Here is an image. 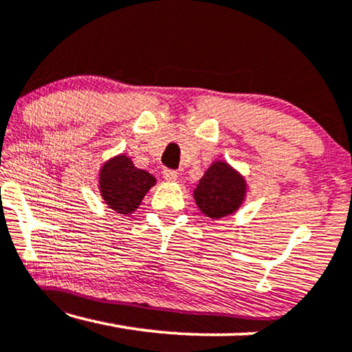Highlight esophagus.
I'll use <instances>...</instances> for the list:
<instances>
[{"label":"esophagus","instance_id":"34e87169","mask_svg":"<svg viewBox=\"0 0 352 352\" xmlns=\"http://www.w3.org/2000/svg\"><path fill=\"white\" fill-rule=\"evenodd\" d=\"M163 177H165L166 181H177V177H179V173H177L176 170H170V168H166L165 171H163Z\"/></svg>","mask_w":352,"mask_h":352}]
</instances>
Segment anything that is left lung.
Masks as SVG:
<instances>
[{"label":"left lung","instance_id":"8db88e82","mask_svg":"<svg viewBox=\"0 0 352 352\" xmlns=\"http://www.w3.org/2000/svg\"><path fill=\"white\" fill-rule=\"evenodd\" d=\"M245 181L228 163L214 162L201 177L194 190V199L210 218H223L234 213L242 205Z\"/></svg>","mask_w":352,"mask_h":352}]
</instances>
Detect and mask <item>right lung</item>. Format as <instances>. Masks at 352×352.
Returning a JSON list of instances; mask_svg holds the SVG:
<instances>
[{"label": "right lung", "mask_w": 352, "mask_h": 352, "mask_svg": "<svg viewBox=\"0 0 352 352\" xmlns=\"http://www.w3.org/2000/svg\"><path fill=\"white\" fill-rule=\"evenodd\" d=\"M153 184L155 177L134 166L126 155L112 158L100 170V194L105 204L120 214L133 213Z\"/></svg>", "instance_id": "add662e5"}]
</instances>
